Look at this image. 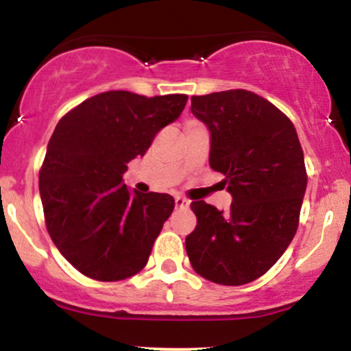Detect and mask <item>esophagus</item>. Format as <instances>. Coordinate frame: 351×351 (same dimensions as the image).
Returning a JSON list of instances; mask_svg holds the SVG:
<instances>
[{"label": "esophagus", "mask_w": 351, "mask_h": 351, "mask_svg": "<svg viewBox=\"0 0 351 351\" xmlns=\"http://www.w3.org/2000/svg\"><path fill=\"white\" fill-rule=\"evenodd\" d=\"M175 205L178 208H186L190 205V200H186V198H183V197H175Z\"/></svg>", "instance_id": "esophagus-1"}]
</instances>
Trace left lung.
Masks as SVG:
<instances>
[{"mask_svg":"<svg viewBox=\"0 0 351 351\" xmlns=\"http://www.w3.org/2000/svg\"><path fill=\"white\" fill-rule=\"evenodd\" d=\"M192 113L210 130V168L226 176L228 212L192 202L197 228L185 246L193 270L221 285L267 274L299 226L307 175L289 117L246 90L192 97Z\"/></svg>","mask_w":351,"mask_h":351,"instance_id":"obj_1","label":"left lung"}]
</instances>
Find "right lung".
<instances>
[{"label": "right lung", "mask_w": 351, "mask_h": 351, "mask_svg": "<svg viewBox=\"0 0 351 351\" xmlns=\"http://www.w3.org/2000/svg\"><path fill=\"white\" fill-rule=\"evenodd\" d=\"M186 100L105 91L56 125L38 173L45 226L62 256L86 277L117 282L146 267L175 198L130 192L122 176Z\"/></svg>", "instance_id": "add662e5"}]
</instances>
